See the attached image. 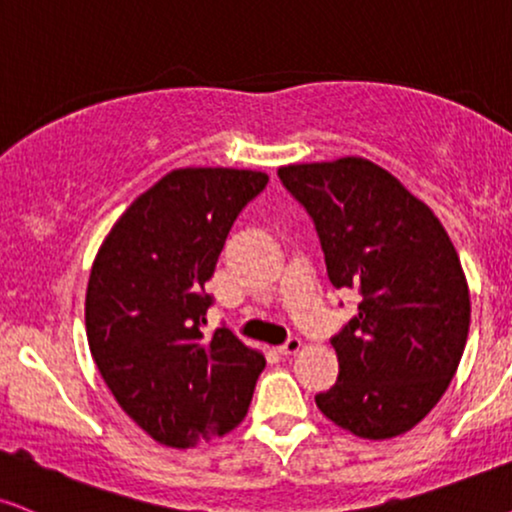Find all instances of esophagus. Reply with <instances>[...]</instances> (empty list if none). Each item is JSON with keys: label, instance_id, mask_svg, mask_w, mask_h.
Segmentation results:
<instances>
[{"label": "esophagus", "instance_id": "1", "mask_svg": "<svg viewBox=\"0 0 512 512\" xmlns=\"http://www.w3.org/2000/svg\"><path fill=\"white\" fill-rule=\"evenodd\" d=\"M301 349H304V342H301L299 337H292L280 346V353H285V356H294V353H299Z\"/></svg>", "mask_w": 512, "mask_h": 512}]
</instances>
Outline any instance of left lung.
Listing matches in <instances>:
<instances>
[{"label": "left lung", "mask_w": 512, "mask_h": 512, "mask_svg": "<svg viewBox=\"0 0 512 512\" xmlns=\"http://www.w3.org/2000/svg\"><path fill=\"white\" fill-rule=\"evenodd\" d=\"M277 175L313 218L332 285L363 296L332 339L339 380L315 403L356 437H399L446 394L468 342L470 289L456 246L425 201L363 156Z\"/></svg>", "instance_id": "left-lung-1"}]
</instances>
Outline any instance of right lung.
<instances>
[{
	"mask_svg": "<svg viewBox=\"0 0 512 512\" xmlns=\"http://www.w3.org/2000/svg\"><path fill=\"white\" fill-rule=\"evenodd\" d=\"M268 175L178 168L140 194L94 256L85 294L92 358L151 439L192 449L244 420L266 358L227 327L204 332V292L237 213Z\"/></svg>",
	"mask_w": 512,
	"mask_h": 512,
	"instance_id": "1",
	"label": "right lung"
}]
</instances>
